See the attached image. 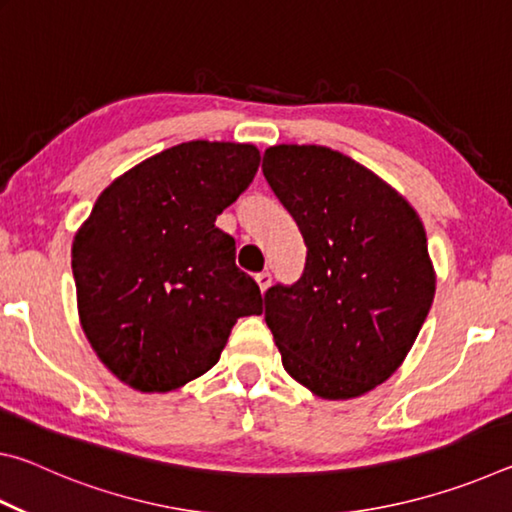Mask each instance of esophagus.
<instances>
[{"label":"esophagus","mask_w":512,"mask_h":512,"mask_svg":"<svg viewBox=\"0 0 512 512\" xmlns=\"http://www.w3.org/2000/svg\"><path fill=\"white\" fill-rule=\"evenodd\" d=\"M255 282H257L259 291L264 293L268 287H271V273H266V271H264V273H257V275H255Z\"/></svg>","instance_id":"obj_1"}]
</instances>
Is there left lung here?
Masks as SVG:
<instances>
[{
  "mask_svg": "<svg viewBox=\"0 0 512 512\" xmlns=\"http://www.w3.org/2000/svg\"><path fill=\"white\" fill-rule=\"evenodd\" d=\"M262 171L307 244L300 280L264 296L282 366L320 400L366 395L402 366L436 296L420 216L327 146H268Z\"/></svg>",
  "mask_w": 512,
  "mask_h": 512,
  "instance_id": "obj_1",
  "label": "left lung"
}]
</instances>
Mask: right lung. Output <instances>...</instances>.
<instances>
[{
	"label": "right lung",
	"mask_w": 512,
	"mask_h": 512,
	"mask_svg": "<svg viewBox=\"0 0 512 512\" xmlns=\"http://www.w3.org/2000/svg\"><path fill=\"white\" fill-rule=\"evenodd\" d=\"M259 167L255 144L192 140L155 153L103 189L76 230L72 271L85 336L140 393L205 375L262 293L214 225Z\"/></svg>",
	"instance_id": "obj_1"
}]
</instances>
